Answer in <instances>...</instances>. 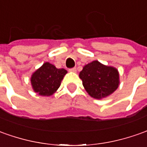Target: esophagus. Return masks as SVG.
Listing matches in <instances>:
<instances>
[{
  "instance_id": "34e87169",
  "label": "esophagus",
  "mask_w": 147,
  "mask_h": 147,
  "mask_svg": "<svg viewBox=\"0 0 147 147\" xmlns=\"http://www.w3.org/2000/svg\"><path fill=\"white\" fill-rule=\"evenodd\" d=\"M69 71L73 72V73H75L77 70H76V68H70V69H69Z\"/></svg>"
}]
</instances>
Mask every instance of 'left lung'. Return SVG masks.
I'll use <instances>...</instances> for the list:
<instances>
[{
	"label": "left lung",
	"instance_id": "left-lung-1",
	"mask_svg": "<svg viewBox=\"0 0 147 147\" xmlns=\"http://www.w3.org/2000/svg\"><path fill=\"white\" fill-rule=\"evenodd\" d=\"M79 78L88 94L102 99L112 94L119 86V73L115 67L93 61L84 65Z\"/></svg>",
	"mask_w": 147,
	"mask_h": 147
}]
</instances>
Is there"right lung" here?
<instances>
[{
    "label": "right lung",
    "instance_id": "obj_1",
    "mask_svg": "<svg viewBox=\"0 0 147 147\" xmlns=\"http://www.w3.org/2000/svg\"><path fill=\"white\" fill-rule=\"evenodd\" d=\"M66 74L65 69H57L49 62H45L31 75L30 82L33 91L41 96H51L60 87Z\"/></svg>",
    "mask_w": 147,
    "mask_h": 147
}]
</instances>
